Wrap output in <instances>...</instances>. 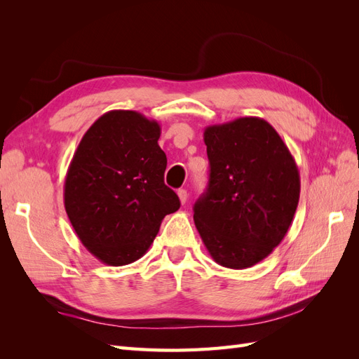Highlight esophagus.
<instances>
[{
	"label": "esophagus",
	"instance_id": "obj_1",
	"mask_svg": "<svg viewBox=\"0 0 359 359\" xmlns=\"http://www.w3.org/2000/svg\"><path fill=\"white\" fill-rule=\"evenodd\" d=\"M178 198H180V202L184 205L187 202V198H189V194H187V190H184V189H181V190H178Z\"/></svg>",
	"mask_w": 359,
	"mask_h": 359
}]
</instances>
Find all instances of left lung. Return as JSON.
Returning <instances> with one entry per match:
<instances>
[{
  "label": "left lung",
  "mask_w": 359,
  "mask_h": 359,
  "mask_svg": "<svg viewBox=\"0 0 359 359\" xmlns=\"http://www.w3.org/2000/svg\"><path fill=\"white\" fill-rule=\"evenodd\" d=\"M208 189L194 203V224L217 264L244 269L273 253L299 201V170L264 118L208 126Z\"/></svg>",
  "instance_id": "8db88e82"
}]
</instances>
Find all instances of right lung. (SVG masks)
Returning a JSON list of instances; mask_svg holds the SVG:
<instances>
[{"mask_svg":"<svg viewBox=\"0 0 359 359\" xmlns=\"http://www.w3.org/2000/svg\"><path fill=\"white\" fill-rule=\"evenodd\" d=\"M156 119L109 111L86 130L64 181V206L81 243L100 262L123 266L142 257L161 220L178 211L165 184L166 154Z\"/></svg>","mask_w":359,"mask_h":359,"instance_id":"obj_1","label":"right lung"}]
</instances>
